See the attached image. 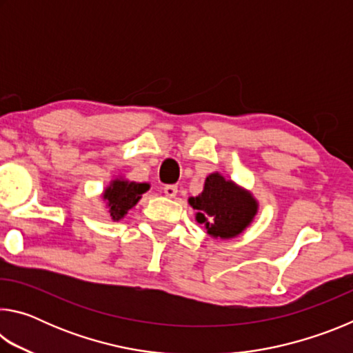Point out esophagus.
Wrapping results in <instances>:
<instances>
[{"mask_svg":"<svg viewBox=\"0 0 353 353\" xmlns=\"http://www.w3.org/2000/svg\"><path fill=\"white\" fill-rule=\"evenodd\" d=\"M163 191H165V194L168 196V198H176L177 187H176V185H166V187L163 188Z\"/></svg>","mask_w":353,"mask_h":353,"instance_id":"obj_1","label":"esophagus"}]
</instances>
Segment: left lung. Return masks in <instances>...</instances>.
Instances as JSON below:
<instances>
[{
  "label": "left lung",
  "mask_w": 353,
  "mask_h": 353,
  "mask_svg": "<svg viewBox=\"0 0 353 353\" xmlns=\"http://www.w3.org/2000/svg\"><path fill=\"white\" fill-rule=\"evenodd\" d=\"M188 204L196 210V221L214 240L241 235L259 213L255 196L218 171L207 176L202 193L188 198Z\"/></svg>",
  "instance_id": "8db88e82"
}]
</instances>
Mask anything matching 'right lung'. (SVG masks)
<instances>
[{
	"instance_id": "right-lung-1",
	"label": "right lung",
	"mask_w": 353,
	"mask_h": 353,
	"mask_svg": "<svg viewBox=\"0 0 353 353\" xmlns=\"http://www.w3.org/2000/svg\"><path fill=\"white\" fill-rule=\"evenodd\" d=\"M151 185L146 182H134L123 176L113 177L109 185L101 193V198L109 208L112 221H121L130 208L137 205L141 199V194L146 193Z\"/></svg>"
}]
</instances>
